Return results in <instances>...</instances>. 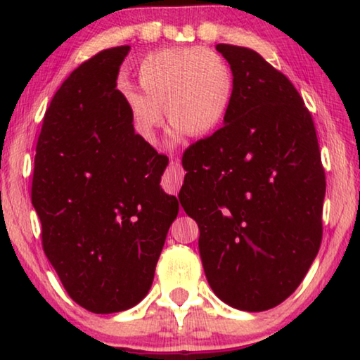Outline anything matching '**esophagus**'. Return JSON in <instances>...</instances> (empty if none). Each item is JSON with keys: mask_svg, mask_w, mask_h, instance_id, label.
Masks as SVG:
<instances>
[{"mask_svg": "<svg viewBox=\"0 0 360 360\" xmlns=\"http://www.w3.org/2000/svg\"><path fill=\"white\" fill-rule=\"evenodd\" d=\"M182 181H184V169H182V167L178 162H172L169 163L168 172L163 182H165L168 191L178 193V191L182 186Z\"/></svg>", "mask_w": 360, "mask_h": 360, "instance_id": "34e87169", "label": "esophagus"}]
</instances>
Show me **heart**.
<instances>
[{"label": "heart", "mask_w": 360, "mask_h": 360, "mask_svg": "<svg viewBox=\"0 0 360 360\" xmlns=\"http://www.w3.org/2000/svg\"><path fill=\"white\" fill-rule=\"evenodd\" d=\"M143 94L122 87L133 129L146 143L157 141L165 109L169 125L187 136L217 129L233 95V76L222 56L211 49H168L146 57L138 70Z\"/></svg>", "instance_id": "b5f03b06"}]
</instances>
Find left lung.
Listing matches in <instances>:
<instances>
[{"label":"left lung","mask_w":360,"mask_h":360,"mask_svg":"<svg viewBox=\"0 0 360 360\" xmlns=\"http://www.w3.org/2000/svg\"><path fill=\"white\" fill-rule=\"evenodd\" d=\"M216 49L230 65L233 95L222 129L182 155L179 202L198 224L214 294L236 309L265 311L294 294L318 255L324 167L294 84L252 49Z\"/></svg>","instance_id":"8db88e82"}]
</instances>
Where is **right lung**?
<instances>
[{
  "label": "right lung",
  "instance_id": "obj_1",
  "mask_svg": "<svg viewBox=\"0 0 360 360\" xmlns=\"http://www.w3.org/2000/svg\"><path fill=\"white\" fill-rule=\"evenodd\" d=\"M129 51L106 49L71 72L44 114L34 155L42 249L72 300L98 314L146 297L179 211L160 188L168 157L136 135L115 89Z\"/></svg>",
  "mask_w": 360,
  "mask_h": 360
}]
</instances>
